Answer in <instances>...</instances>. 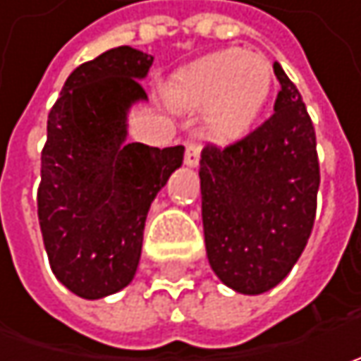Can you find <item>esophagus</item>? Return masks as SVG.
I'll return each instance as SVG.
<instances>
[{"label": "esophagus", "instance_id": "obj_1", "mask_svg": "<svg viewBox=\"0 0 361 361\" xmlns=\"http://www.w3.org/2000/svg\"><path fill=\"white\" fill-rule=\"evenodd\" d=\"M201 159V140L197 134H190L187 138V152H185V164L197 166Z\"/></svg>", "mask_w": 361, "mask_h": 361}]
</instances>
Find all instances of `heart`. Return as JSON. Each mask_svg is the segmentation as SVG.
Here are the masks:
<instances>
[{"label": "heart", "instance_id": "b5f03b06", "mask_svg": "<svg viewBox=\"0 0 361 361\" xmlns=\"http://www.w3.org/2000/svg\"><path fill=\"white\" fill-rule=\"evenodd\" d=\"M271 68L263 56L223 49L180 70L173 98L180 106H207V126L219 140L239 138L253 126L271 94Z\"/></svg>", "mask_w": 361, "mask_h": 361}]
</instances>
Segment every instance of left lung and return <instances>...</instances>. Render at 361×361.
Listing matches in <instances>:
<instances>
[{"mask_svg": "<svg viewBox=\"0 0 361 361\" xmlns=\"http://www.w3.org/2000/svg\"><path fill=\"white\" fill-rule=\"evenodd\" d=\"M281 84L275 112L225 148L201 152L202 229L209 263L231 289L269 291L295 265L312 235L319 160L315 128L295 84Z\"/></svg>", "mask_w": 361, "mask_h": 361, "instance_id": "8db88e82", "label": "left lung"}]
</instances>
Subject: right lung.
<instances>
[{"label": "right lung", "mask_w": 361, "mask_h": 361, "mask_svg": "<svg viewBox=\"0 0 361 361\" xmlns=\"http://www.w3.org/2000/svg\"><path fill=\"white\" fill-rule=\"evenodd\" d=\"M150 66L140 49H108L68 76L48 114L37 219L54 275L84 299L130 283L150 202L183 164V146L124 142Z\"/></svg>", "instance_id": "1"}]
</instances>
